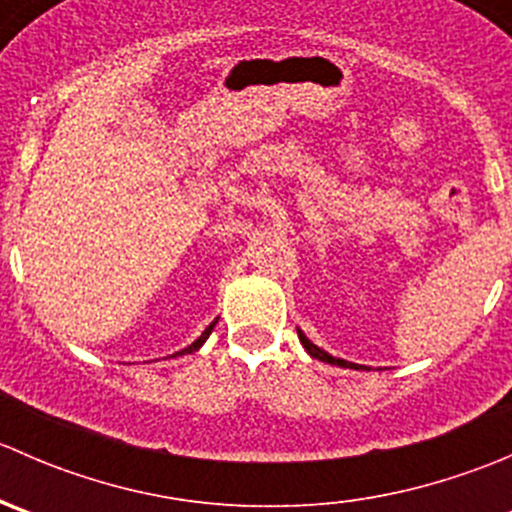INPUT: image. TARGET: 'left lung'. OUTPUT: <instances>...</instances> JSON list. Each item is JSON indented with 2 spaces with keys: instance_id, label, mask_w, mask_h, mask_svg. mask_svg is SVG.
<instances>
[{
  "instance_id": "8db88e82",
  "label": "left lung",
  "mask_w": 512,
  "mask_h": 512,
  "mask_svg": "<svg viewBox=\"0 0 512 512\" xmlns=\"http://www.w3.org/2000/svg\"><path fill=\"white\" fill-rule=\"evenodd\" d=\"M297 337H299V342H302V347L307 349V354L309 356H314V359H319V361H327V364H334V366H344V369H366V366H361V364H352V361H344V359H339V356H332L329 352H324V349H319L317 344H312L307 339V334L302 332V329H297Z\"/></svg>"
}]
</instances>
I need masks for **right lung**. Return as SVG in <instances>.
Masks as SVG:
<instances>
[{"label":"right lung","instance_id":"right-lung-1","mask_svg":"<svg viewBox=\"0 0 512 512\" xmlns=\"http://www.w3.org/2000/svg\"><path fill=\"white\" fill-rule=\"evenodd\" d=\"M213 327H215V322H213V324H210V327H208V329H205V332H203V334H200V337H198V339H195V342H193V344H190V347L180 349V352H175L173 356H183V354H193V352H198V349H200V347H203V344H205V339H208V337H210V332H213Z\"/></svg>","mask_w":512,"mask_h":512}]
</instances>
